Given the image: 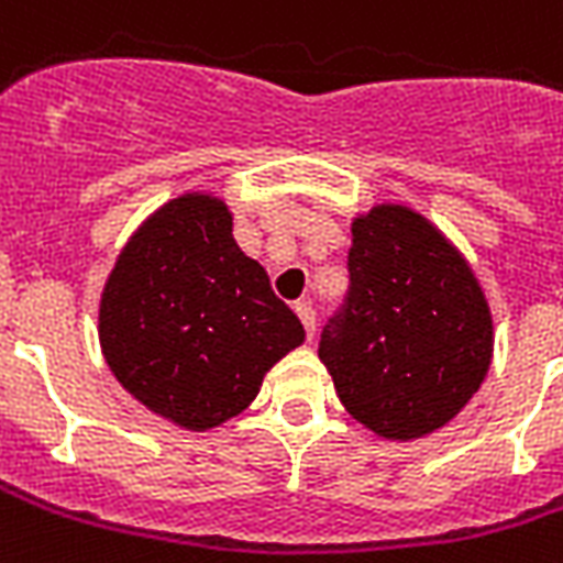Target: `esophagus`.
<instances>
[{
    "instance_id": "34e87169",
    "label": "esophagus",
    "mask_w": 563,
    "mask_h": 563,
    "mask_svg": "<svg viewBox=\"0 0 563 563\" xmlns=\"http://www.w3.org/2000/svg\"><path fill=\"white\" fill-rule=\"evenodd\" d=\"M295 312H298L300 324L307 330V339H312V333H316V312H312V307L307 300H298V303H295Z\"/></svg>"
}]
</instances>
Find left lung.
Masks as SVG:
<instances>
[{"label":"left lung","mask_w":563,"mask_h":563,"mask_svg":"<svg viewBox=\"0 0 563 563\" xmlns=\"http://www.w3.org/2000/svg\"><path fill=\"white\" fill-rule=\"evenodd\" d=\"M349 274V298L319 342L339 401L386 440L434 434L490 368L482 283L424 214L398 203L354 218Z\"/></svg>","instance_id":"1"}]
</instances>
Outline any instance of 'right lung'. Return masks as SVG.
Instances as JSON below:
<instances>
[{"label": "right lung", "mask_w": 563, "mask_h": 563, "mask_svg": "<svg viewBox=\"0 0 563 563\" xmlns=\"http://www.w3.org/2000/svg\"><path fill=\"white\" fill-rule=\"evenodd\" d=\"M300 342L298 316L235 244L227 203L200 191L150 214L100 298V349L120 386L186 431L242 413Z\"/></svg>", "instance_id": "add662e5"}]
</instances>
